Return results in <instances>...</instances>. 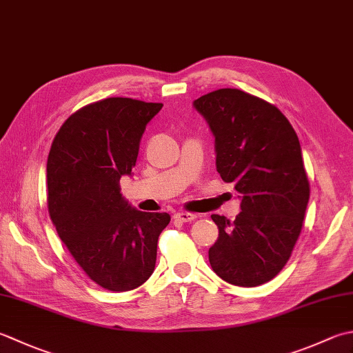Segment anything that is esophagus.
Instances as JSON below:
<instances>
[{"label": "esophagus", "instance_id": "esophagus-1", "mask_svg": "<svg viewBox=\"0 0 353 353\" xmlns=\"http://www.w3.org/2000/svg\"><path fill=\"white\" fill-rule=\"evenodd\" d=\"M176 219L181 220V222H191V220L197 219V214L182 211V212H177V214H176Z\"/></svg>", "mask_w": 353, "mask_h": 353}]
</instances>
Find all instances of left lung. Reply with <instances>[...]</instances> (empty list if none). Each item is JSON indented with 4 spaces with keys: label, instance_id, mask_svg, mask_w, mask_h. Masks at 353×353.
Masks as SVG:
<instances>
[{
    "label": "left lung",
    "instance_id": "1",
    "mask_svg": "<svg viewBox=\"0 0 353 353\" xmlns=\"http://www.w3.org/2000/svg\"><path fill=\"white\" fill-rule=\"evenodd\" d=\"M194 107L216 137L220 177L241 199L234 222L211 216V268L234 286H260L285 268L303 228L310 188L299 136L277 107L237 88L200 96Z\"/></svg>",
    "mask_w": 353,
    "mask_h": 353
}]
</instances>
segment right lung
I'll use <instances>...</instances> for the list:
<instances>
[{
	"label": "right lung",
	"mask_w": 353,
	"mask_h": 353,
	"mask_svg": "<svg viewBox=\"0 0 353 353\" xmlns=\"http://www.w3.org/2000/svg\"><path fill=\"white\" fill-rule=\"evenodd\" d=\"M162 103L107 98L79 108L54 136L47 159L48 214L90 280L113 292L139 288L156 266L167 212H142L121 194L147 123Z\"/></svg>",
	"instance_id": "obj_1"
}]
</instances>
